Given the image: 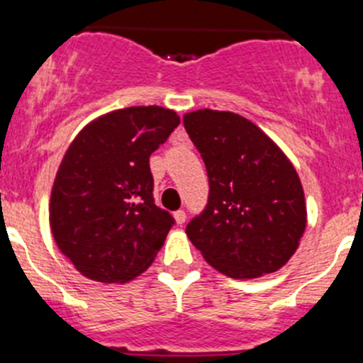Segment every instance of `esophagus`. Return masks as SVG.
Returning <instances> with one entry per match:
<instances>
[{"instance_id": "esophagus-1", "label": "esophagus", "mask_w": 363, "mask_h": 363, "mask_svg": "<svg viewBox=\"0 0 363 363\" xmlns=\"http://www.w3.org/2000/svg\"><path fill=\"white\" fill-rule=\"evenodd\" d=\"M174 218H175V223L182 225L186 221V213H184V211H175Z\"/></svg>"}]
</instances>
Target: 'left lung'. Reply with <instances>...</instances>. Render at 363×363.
I'll list each match as a JSON object with an SVG mask.
<instances>
[{"label":"left lung","mask_w":363,"mask_h":363,"mask_svg":"<svg viewBox=\"0 0 363 363\" xmlns=\"http://www.w3.org/2000/svg\"><path fill=\"white\" fill-rule=\"evenodd\" d=\"M209 177V200L186 227L189 241L223 275L259 279L286 266L307 227L296 168L262 129L232 111L182 117Z\"/></svg>","instance_id":"left-lung-1"}]
</instances>
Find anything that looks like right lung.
<instances>
[{
  "mask_svg": "<svg viewBox=\"0 0 363 363\" xmlns=\"http://www.w3.org/2000/svg\"><path fill=\"white\" fill-rule=\"evenodd\" d=\"M181 118L131 106L84 125L67 149L49 199L60 252L81 275L125 284L156 259L174 218L154 203L149 157Z\"/></svg>",
  "mask_w": 363,
  "mask_h": 363,
  "instance_id": "obj_1",
  "label": "right lung"
}]
</instances>
